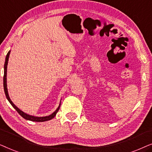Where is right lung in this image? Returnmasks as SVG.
<instances>
[{
  "label": "right lung",
  "instance_id": "add662e5",
  "mask_svg": "<svg viewBox=\"0 0 152 152\" xmlns=\"http://www.w3.org/2000/svg\"><path fill=\"white\" fill-rule=\"evenodd\" d=\"M10 54V51H9L6 55V58H5V65H4V77H3V87H4V91H5V93L6 95V97L8 99V101L10 102V103L11 104L12 107H13L14 109L16 110V111L18 112V113L20 114V115L22 116L23 118H25V119L28 120H31V121H34V122H44V121H47V120H50L55 117L56 115V114L59 111V108H60V104L59 106V107L57 108V109L54 112L53 114L50 115L48 116H45V117H35V116H32V115H28V114L25 113L24 112H23L22 111L16 107L15 105L14 104V103L12 102L11 99H10L9 95H8V92H7V63H8V59H9V56Z\"/></svg>",
  "mask_w": 152,
  "mask_h": 152
}]
</instances>
